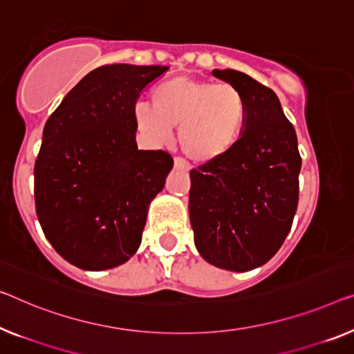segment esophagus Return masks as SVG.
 I'll use <instances>...</instances> for the list:
<instances>
[{"label": "esophagus", "instance_id": "1", "mask_svg": "<svg viewBox=\"0 0 354 354\" xmlns=\"http://www.w3.org/2000/svg\"><path fill=\"white\" fill-rule=\"evenodd\" d=\"M173 165H175L176 170L189 171V165H187V162H186V160H183V159H179V157H176L175 162H173Z\"/></svg>", "mask_w": 354, "mask_h": 354}]
</instances>
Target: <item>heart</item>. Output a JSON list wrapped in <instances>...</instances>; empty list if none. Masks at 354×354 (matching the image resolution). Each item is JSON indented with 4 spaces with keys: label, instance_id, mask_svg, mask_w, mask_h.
I'll return each mask as SVG.
<instances>
[{
    "label": "heart",
    "instance_id": "heart-1",
    "mask_svg": "<svg viewBox=\"0 0 354 354\" xmlns=\"http://www.w3.org/2000/svg\"><path fill=\"white\" fill-rule=\"evenodd\" d=\"M136 129L151 145H165L178 127L181 151L195 163H208L235 146L246 119L243 93L232 84L189 76L162 82L151 93V106L133 109Z\"/></svg>",
    "mask_w": 354,
    "mask_h": 354
}]
</instances>
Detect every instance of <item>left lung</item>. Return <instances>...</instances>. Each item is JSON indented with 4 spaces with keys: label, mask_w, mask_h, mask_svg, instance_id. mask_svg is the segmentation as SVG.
I'll list each match as a JSON object with an SVG mask.
<instances>
[{
    "label": "left lung",
    "mask_w": 354,
    "mask_h": 354,
    "mask_svg": "<svg viewBox=\"0 0 354 354\" xmlns=\"http://www.w3.org/2000/svg\"><path fill=\"white\" fill-rule=\"evenodd\" d=\"M213 76L243 93L246 119L227 154L191 171L189 216L205 261L248 272L270 261L291 230L302 159L272 88L235 70Z\"/></svg>",
    "instance_id": "8db88e82"
}]
</instances>
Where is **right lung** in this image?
Instances as JSON below:
<instances>
[{
	"label": "right lung",
	"mask_w": 354,
	"mask_h": 354,
	"mask_svg": "<svg viewBox=\"0 0 354 354\" xmlns=\"http://www.w3.org/2000/svg\"><path fill=\"white\" fill-rule=\"evenodd\" d=\"M168 66L104 65L62 100L42 131L35 205L46 239L82 270H106L135 254L147 208L173 159L136 146L140 93Z\"/></svg>",
	"instance_id": "right-lung-1"
}]
</instances>
